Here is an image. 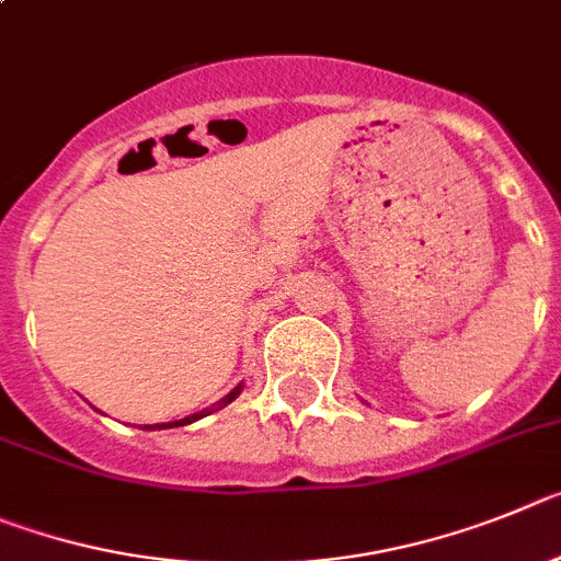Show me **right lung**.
<instances>
[{"instance_id": "obj_1", "label": "right lung", "mask_w": 561, "mask_h": 561, "mask_svg": "<svg viewBox=\"0 0 561 561\" xmlns=\"http://www.w3.org/2000/svg\"><path fill=\"white\" fill-rule=\"evenodd\" d=\"M243 391V382H240V386L237 388H231L229 393H226L224 400L218 402V408H215V411H220V408L224 405H229L231 400H237V393ZM206 413H211V408H206V411H201V413H193V416H184V419H175V422H164V425H145L142 431H168V427H184V425H193V422H198L201 416H206Z\"/></svg>"}]
</instances>
